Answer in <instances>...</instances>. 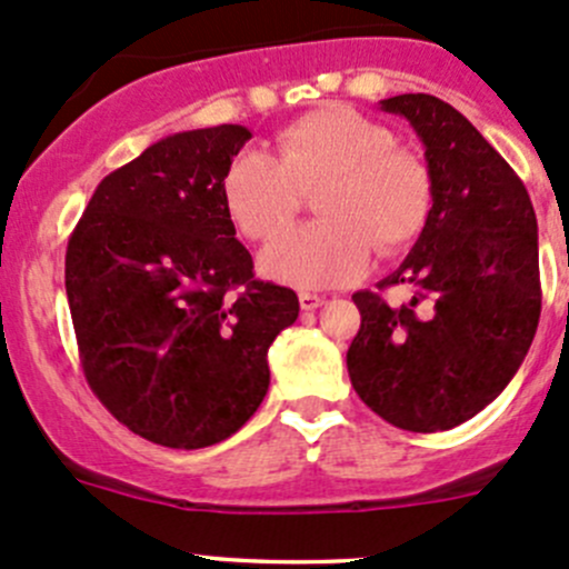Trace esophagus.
Here are the masks:
<instances>
[{
	"mask_svg": "<svg viewBox=\"0 0 569 569\" xmlns=\"http://www.w3.org/2000/svg\"><path fill=\"white\" fill-rule=\"evenodd\" d=\"M325 306V297L311 295V291H302L300 295V308L302 311H317V308Z\"/></svg>",
	"mask_w": 569,
	"mask_h": 569,
	"instance_id": "34e87169",
	"label": "esophagus"
}]
</instances>
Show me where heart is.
I'll return each instance as SVG.
<instances>
[{"instance_id": "obj_1", "label": "heart", "mask_w": 569, "mask_h": 569, "mask_svg": "<svg viewBox=\"0 0 569 569\" xmlns=\"http://www.w3.org/2000/svg\"><path fill=\"white\" fill-rule=\"evenodd\" d=\"M278 157L242 151L222 176V203L242 237L267 242L295 222L313 189L321 220L308 222L258 256L263 278L295 289H336L369 269L371 250H405L427 228L432 170L380 120L327 104L274 134Z\"/></svg>"}]
</instances>
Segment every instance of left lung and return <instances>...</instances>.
Wrapping results in <instances>:
<instances>
[{
    "label": "left lung",
    "instance_id": "1",
    "mask_svg": "<svg viewBox=\"0 0 569 569\" xmlns=\"http://www.w3.org/2000/svg\"><path fill=\"white\" fill-rule=\"evenodd\" d=\"M423 142L435 203L416 248L380 289L405 306L352 295L360 330L347 352L352 388L407 432H443L485 410L523 363L539 325L537 217L507 159L465 114L427 93L382 101Z\"/></svg>",
    "mask_w": 569,
    "mask_h": 569
}]
</instances>
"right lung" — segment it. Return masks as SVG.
I'll use <instances>...</instances> for the list:
<instances>
[{
	"instance_id": "1",
	"label": "right lung",
	"mask_w": 569,
	"mask_h": 569,
	"mask_svg": "<svg viewBox=\"0 0 569 569\" xmlns=\"http://www.w3.org/2000/svg\"><path fill=\"white\" fill-rule=\"evenodd\" d=\"M244 126L181 131L96 187L66 250L84 380L123 427L206 449L250 421L300 300L252 274L222 203Z\"/></svg>"
}]
</instances>
